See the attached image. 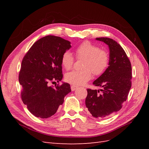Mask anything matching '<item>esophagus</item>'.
Listing matches in <instances>:
<instances>
[{
    "label": "esophagus",
    "instance_id": "1",
    "mask_svg": "<svg viewBox=\"0 0 149 149\" xmlns=\"http://www.w3.org/2000/svg\"><path fill=\"white\" fill-rule=\"evenodd\" d=\"M78 88V86H74V85H73V86H71V91H75V90Z\"/></svg>",
    "mask_w": 149,
    "mask_h": 149
}]
</instances>
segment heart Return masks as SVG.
Listing matches in <instances>:
<instances>
[{
  "label": "heart",
  "mask_w": 149,
  "mask_h": 149,
  "mask_svg": "<svg viewBox=\"0 0 149 149\" xmlns=\"http://www.w3.org/2000/svg\"><path fill=\"white\" fill-rule=\"evenodd\" d=\"M77 58H84L82 70H73L67 73L65 79L70 84L79 86L87 83L92 78V72L95 76H100L106 71L109 65L108 53L90 42L86 41L76 48ZM74 57L70 52L64 53L61 58L63 66L70 70L74 63Z\"/></svg>",
  "instance_id": "1"
}]
</instances>
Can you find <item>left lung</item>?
<instances>
[{
    "label": "left lung",
    "instance_id": "obj_1",
    "mask_svg": "<svg viewBox=\"0 0 149 149\" xmlns=\"http://www.w3.org/2000/svg\"><path fill=\"white\" fill-rule=\"evenodd\" d=\"M109 49V66L93 82L100 91L88 89L85 104L91 114L96 118H107L119 111L127 100L131 88L132 67L124 49L109 38H96Z\"/></svg>",
    "mask_w": 149,
    "mask_h": 149
}]
</instances>
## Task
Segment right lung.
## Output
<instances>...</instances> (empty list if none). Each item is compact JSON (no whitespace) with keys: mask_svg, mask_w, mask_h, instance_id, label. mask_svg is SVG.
<instances>
[{"mask_svg":"<svg viewBox=\"0 0 149 149\" xmlns=\"http://www.w3.org/2000/svg\"><path fill=\"white\" fill-rule=\"evenodd\" d=\"M71 47L68 40L48 35L36 42L23 58L19 77L21 97L37 118L46 119L55 114L71 91L67 83L54 88L48 86L54 80L61 81L62 56Z\"/></svg>","mask_w":149,"mask_h":149,"instance_id":"right-lung-1","label":"right lung"}]
</instances>
